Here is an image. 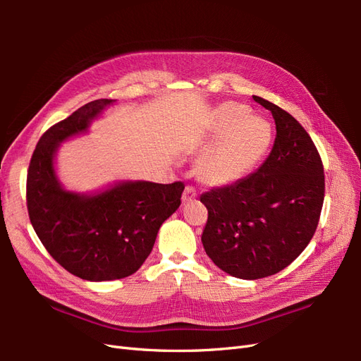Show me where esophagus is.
Here are the masks:
<instances>
[{"label": "esophagus", "mask_w": 361, "mask_h": 361, "mask_svg": "<svg viewBox=\"0 0 361 361\" xmlns=\"http://www.w3.org/2000/svg\"><path fill=\"white\" fill-rule=\"evenodd\" d=\"M195 197H197V191H195L194 187H187L183 190V194H182L183 203H190V202L195 200Z\"/></svg>", "instance_id": "obj_1"}]
</instances>
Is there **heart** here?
Here are the masks:
<instances>
[{
    "label": "heart",
    "instance_id": "1",
    "mask_svg": "<svg viewBox=\"0 0 361 361\" xmlns=\"http://www.w3.org/2000/svg\"><path fill=\"white\" fill-rule=\"evenodd\" d=\"M211 143L200 158V179L223 187L244 179L264 159L272 143V128L265 118L250 116L243 104H223L214 114Z\"/></svg>",
    "mask_w": 361,
    "mask_h": 361
}]
</instances>
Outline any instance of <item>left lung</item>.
I'll return each mask as SVG.
<instances>
[{"label":"left lung","instance_id":"left-lung-1","mask_svg":"<svg viewBox=\"0 0 361 361\" xmlns=\"http://www.w3.org/2000/svg\"><path fill=\"white\" fill-rule=\"evenodd\" d=\"M253 99L274 117L271 154L247 178L200 195L207 209L206 255L244 280L277 274L302 253L318 227L325 192L324 166L310 135L276 104Z\"/></svg>","mask_w":361,"mask_h":361}]
</instances>
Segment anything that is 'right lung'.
I'll return each instance as SVG.
<instances>
[{"label":"right lung","mask_w":361,"mask_h":361,"mask_svg":"<svg viewBox=\"0 0 361 361\" xmlns=\"http://www.w3.org/2000/svg\"><path fill=\"white\" fill-rule=\"evenodd\" d=\"M114 99H97L51 126L39 140L27 174L32 228L54 260L89 281L125 279L145 264L161 224L180 204L182 182H118L97 194L64 190L54 169L61 141L89 129Z\"/></svg>","instance_id":"1"}]
</instances>
